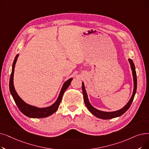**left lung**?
<instances>
[{"instance_id": "obj_1", "label": "left lung", "mask_w": 149, "mask_h": 149, "mask_svg": "<svg viewBox=\"0 0 149 149\" xmlns=\"http://www.w3.org/2000/svg\"><path fill=\"white\" fill-rule=\"evenodd\" d=\"M128 61L130 64L131 69L132 70V74H133V83H134V88H133V94L131 97L130 100L127 104L121 108L119 110L115 111H111V112H106V111H103L99 110V109L95 108L94 107H93L91 104L88 97V95L86 91V89L84 86V83L82 82V91H83V99H84V102L85 103V105L88 109V110L93 115L96 116L97 118L102 119H110L114 118L119 117L123 114H124L128 109L130 108L132 103L133 102V100L134 99V95L136 93V89H137V78H136V72L135 70V66L133 62V60L131 59H128Z\"/></svg>"}]
</instances>
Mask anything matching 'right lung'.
Listing matches in <instances>:
<instances>
[{"mask_svg": "<svg viewBox=\"0 0 149 149\" xmlns=\"http://www.w3.org/2000/svg\"><path fill=\"white\" fill-rule=\"evenodd\" d=\"M19 56V54H17L14 60L12 66V71L10 75V93L13 98L16 105L17 106L18 108L24 115L29 118H46L48 116L54 114L55 112L57 111L58 108L59 107V105L62 100V97L64 91L66 90V89L69 86L71 81L72 80V78H70L68 80L64 82L63 84V87L61 89V91L58 95V97L56 99L55 102L54 104L51 106L46 108H38L35 106H32L27 103H25L21 97H19L16 93L14 84H13V77H14V71H15V67L17 60V58Z\"/></svg>", "mask_w": 149, "mask_h": 149, "instance_id": "add662e5", "label": "right lung"}]
</instances>
